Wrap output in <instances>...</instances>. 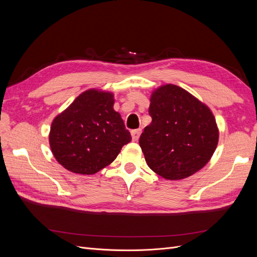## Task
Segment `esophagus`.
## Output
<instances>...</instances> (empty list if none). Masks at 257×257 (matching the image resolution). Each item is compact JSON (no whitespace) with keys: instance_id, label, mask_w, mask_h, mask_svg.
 <instances>
[{"instance_id":"esophagus-1","label":"esophagus","mask_w":257,"mask_h":257,"mask_svg":"<svg viewBox=\"0 0 257 257\" xmlns=\"http://www.w3.org/2000/svg\"><path fill=\"white\" fill-rule=\"evenodd\" d=\"M131 134H132V138H133V141L137 142L139 139V136H141V134H142V130L141 128L133 130L131 132Z\"/></svg>"}]
</instances>
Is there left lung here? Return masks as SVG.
<instances>
[{"mask_svg": "<svg viewBox=\"0 0 257 257\" xmlns=\"http://www.w3.org/2000/svg\"><path fill=\"white\" fill-rule=\"evenodd\" d=\"M150 125L139 138L148 166L169 180H180L203 168L219 142V130L209 108L175 84L151 95Z\"/></svg>", "mask_w": 257, "mask_h": 257, "instance_id": "left-lung-1", "label": "left lung"}]
</instances>
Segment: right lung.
Wrapping results in <instances>:
<instances>
[{"label":"right lung","mask_w":257,"mask_h":257,"mask_svg":"<svg viewBox=\"0 0 257 257\" xmlns=\"http://www.w3.org/2000/svg\"><path fill=\"white\" fill-rule=\"evenodd\" d=\"M113 103L112 93L88 90L52 121L51 151L69 172L95 174L112 163L132 141Z\"/></svg>","instance_id":"add662e5"}]
</instances>
